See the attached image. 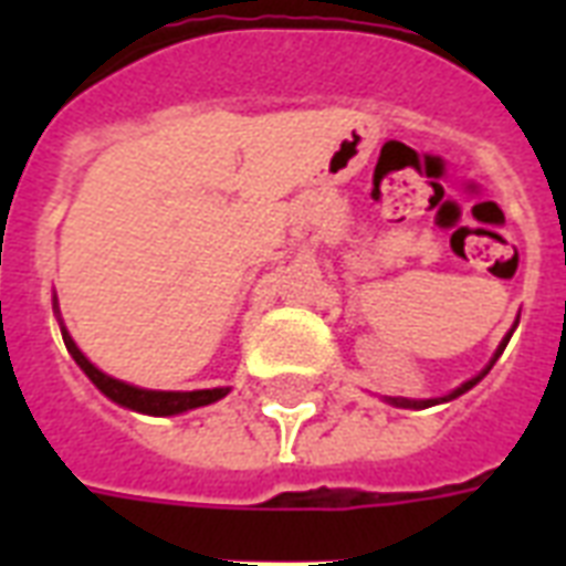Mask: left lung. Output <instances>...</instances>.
Returning a JSON list of instances; mask_svg holds the SVG:
<instances>
[{
	"label": "left lung",
	"instance_id": "obj_1",
	"mask_svg": "<svg viewBox=\"0 0 566 566\" xmlns=\"http://www.w3.org/2000/svg\"><path fill=\"white\" fill-rule=\"evenodd\" d=\"M509 340H511V332H509V335H505V340H502V344H500V349H496V355H493V361H496V358H500L502 349H505V346H509ZM493 361L488 364V367H484V370L479 373V376L470 378V381H464V385H461V387H455V390H452V394H449V396H440V399H394V396H387V402L396 405V408H429V405L449 402V399H455V396L467 394V390H470V387H473V385H479V381H482V378L488 376V370H491V367H493Z\"/></svg>",
	"mask_w": 566,
	"mask_h": 566
}]
</instances>
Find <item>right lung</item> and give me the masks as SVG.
<instances>
[{
    "label": "right lung",
    "instance_id": "obj_1",
    "mask_svg": "<svg viewBox=\"0 0 566 566\" xmlns=\"http://www.w3.org/2000/svg\"><path fill=\"white\" fill-rule=\"evenodd\" d=\"M61 335H64L66 353L73 355V361L84 370V376L91 378L93 385L99 387L102 394L108 396L111 402L123 405V408H132V411L153 413V417H172V413H185L190 408H202V405H211L217 399L229 394V387H211V390H146V387H135L119 381V378H111L93 367L84 353L75 346V340L70 337L64 326H61Z\"/></svg>",
    "mask_w": 566,
    "mask_h": 566
}]
</instances>
